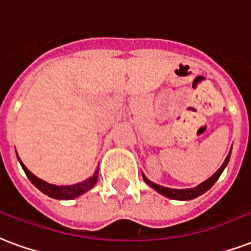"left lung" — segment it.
Instances as JSON below:
<instances>
[{
    "instance_id": "8db88e82",
    "label": "left lung",
    "mask_w": 251,
    "mask_h": 251,
    "mask_svg": "<svg viewBox=\"0 0 251 251\" xmlns=\"http://www.w3.org/2000/svg\"><path fill=\"white\" fill-rule=\"evenodd\" d=\"M230 154H231V150H230V153L227 154V157L225 158L224 163H222V166H221L217 172L211 176L210 178H207L206 181L201 183V185H198L196 187H192V189H170V187H165L161 186V185H157V183L151 182L149 181L148 178L145 177V174H142V177H144L145 182L148 183L150 187H153L155 192H158L159 194H162V196L168 197V198H172V200H178V201H189V200H194L198 196H202L203 193H206L209 189H210L215 182H217V179L220 178V176L222 174V172L225 170V168L227 166V163H229L230 159Z\"/></svg>"
}]
</instances>
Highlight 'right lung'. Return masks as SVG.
I'll return each mask as SVG.
<instances>
[{
    "instance_id": "obj_1",
    "label": "right lung",
    "mask_w": 251,
    "mask_h": 251,
    "mask_svg": "<svg viewBox=\"0 0 251 251\" xmlns=\"http://www.w3.org/2000/svg\"><path fill=\"white\" fill-rule=\"evenodd\" d=\"M17 158L21 163L22 169H24V172L27 176V178L30 179V182L34 185V186L41 190V192L46 194V196L51 197V198H54V200H73V198H77L83 193H86L88 190H90L96 182L98 181V170L94 174H93V177L88 178L86 181H83V182L75 183V185H69V186H57V185H51V183H48L45 181H42L38 177H36L34 174L31 172H29V169L21 162V159L20 157L17 155Z\"/></svg>"
}]
</instances>
